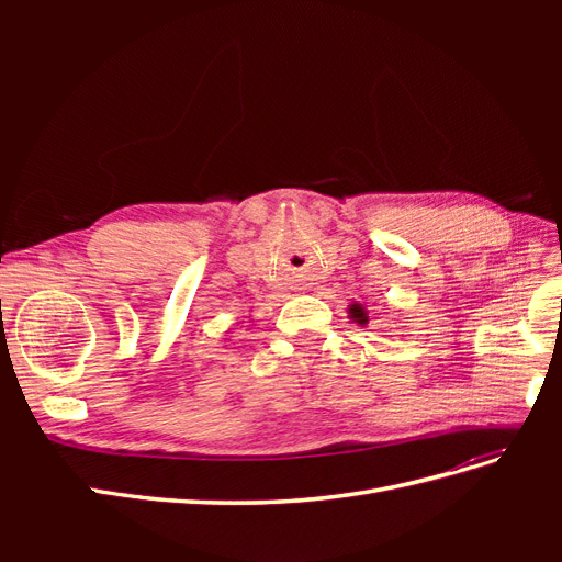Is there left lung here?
Segmentation results:
<instances>
[{
    "mask_svg": "<svg viewBox=\"0 0 562 562\" xmlns=\"http://www.w3.org/2000/svg\"><path fill=\"white\" fill-rule=\"evenodd\" d=\"M349 316H351L356 323H368V312H366L363 304H359V302L351 304V307H349Z\"/></svg>",
    "mask_w": 562,
    "mask_h": 562,
    "instance_id": "1",
    "label": "left lung"
}]
</instances>
